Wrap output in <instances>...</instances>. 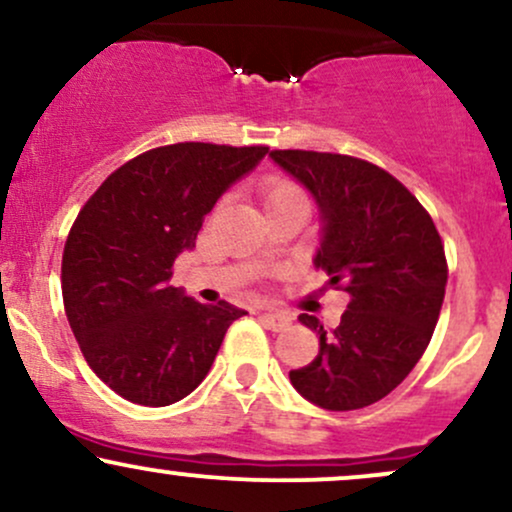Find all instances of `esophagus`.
<instances>
[{
  "label": "esophagus",
  "instance_id": "34e87169",
  "mask_svg": "<svg viewBox=\"0 0 512 512\" xmlns=\"http://www.w3.org/2000/svg\"><path fill=\"white\" fill-rule=\"evenodd\" d=\"M262 320L264 325L269 327V330L279 332V330H286V327L291 325V317L284 315V313H274V310H264L262 313Z\"/></svg>",
  "mask_w": 512,
  "mask_h": 512
}]
</instances>
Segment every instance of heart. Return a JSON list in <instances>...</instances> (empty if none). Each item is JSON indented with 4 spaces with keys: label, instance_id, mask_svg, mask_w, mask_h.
<instances>
[{
    "label": "heart",
    "instance_id": "obj_1",
    "mask_svg": "<svg viewBox=\"0 0 512 512\" xmlns=\"http://www.w3.org/2000/svg\"><path fill=\"white\" fill-rule=\"evenodd\" d=\"M260 199L267 211H276L284 207L308 209V192H305L296 180L284 178V175H267V178L260 182Z\"/></svg>",
    "mask_w": 512,
    "mask_h": 512
}]
</instances>
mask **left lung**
Returning a JSON list of instances; mask_svg holds the SVG:
<instances>
[{
    "label": "left lung",
    "instance_id": "obj_1",
    "mask_svg": "<svg viewBox=\"0 0 512 512\" xmlns=\"http://www.w3.org/2000/svg\"><path fill=\"white\" fill-rule=\"evenodd\" d=\"M269 156L315 197L325 219L315 264L349 293L334 330L298 317L320 351L289 378L317 407L363 409L390 395L431 342L448 284L443 240L419 199L375 163L301 149Z\"/></svg>",
    "mask_w": 512,
    "mask_h": 512
}]
</instances>
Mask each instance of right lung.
Returning <instances> with one entry per match:
<instances>
[{
  "mask_svg": "<svg viewBox=\"0 0 512 512\" xmlns=\"http://www.w3.org/2000/svg\"><path fill=\"white\" fill-rule=\"evenodd\" d=\"M267 146L180 142L110 173L76 216L62 255L64 313L81 354L110 390L168 407L207 378L223 334L245 313L170 286L216 199Z\"/></svg>",
  "mask_w": 512,
  "mask_h": 512,
  "instance_id": "right-lung-1",
  "label": "right lung"
}]
</instances>
